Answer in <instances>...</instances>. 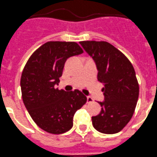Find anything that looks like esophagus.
Masks as SVG:
<instances>
[{
  "mask_svg": "<svg viewBox=\"0 0 157 157\" xmlns=\"http://www.w3.org/2000/svg\"><path fill=\"white\" fill-rule=\"evenodd\" d=\"M93 102V99H92V97L90 96H87V102L88 103H90V102Z\"/></svg>",
  "mask_w": 157,
  "mask_h": 157,
  "instance_id": "1",
  "label": "esophagus"
}]
</instances>
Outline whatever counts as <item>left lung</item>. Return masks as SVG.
<instances>
[{"mask_svg": "<svg viewBox=\"0 0 157 157\" xmlns=\"http://www.w3.org/2000/svg\"><path fill=\"white\" fill-rule=\"evenodd\" d=\"M79 44L94 61L98 80L104 84L102 110L92 116V126L105 134L117 133L132 118L139 97L135 70L120 51L106 41H85Z\"/></svg>", "mask_w": 157, "mask_h": 157, "instance_id": "8db88e82", "label": "left lung"}]
</instances>
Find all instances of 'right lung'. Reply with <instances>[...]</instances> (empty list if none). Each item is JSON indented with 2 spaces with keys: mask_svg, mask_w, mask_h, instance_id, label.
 Instances as JSON below:
<instances>
[{
  "mask_svg": "<svg viewBox=\"0 0 157 157\" xmlns=\"http://www.w3.org/2000/svg\"><path fill=\"white\" fill-rule=\"evenodd\" d=\"M83 53L72 41H48L32 54L21 78L23 102L34 122L49 133L61 134L71 129L73 117L87 98L81 91L55 88L68 58Z\"/></svg>",
  "mask_w": 157,
  "mask_h": 157,
  "instance_id": "right-lung-1",
  "label": "right lung"
}]
</instances>
